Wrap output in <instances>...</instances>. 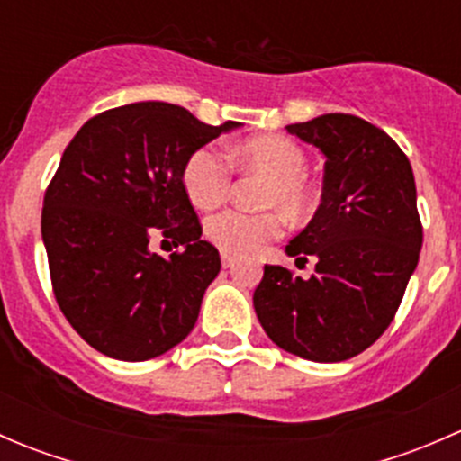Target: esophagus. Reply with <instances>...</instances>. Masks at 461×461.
Masks as SVG:
<instances>
[{
    "label": "esophagus",
    "instance_id": "1",
    "mask_svg": "<svg viewBox=\"0 0 461 461\" xmlns=\"http://www.w3.org/2000/svg\"><path fill=\"white\" fill-rule=\"evenodd\" d=\"M222 267H227V269H230V267H234V263H236V258L234 257H231V254H222Z\"/></svg>",
    "mask_w": 461,
    "mask_h": 461
}]
</instances>
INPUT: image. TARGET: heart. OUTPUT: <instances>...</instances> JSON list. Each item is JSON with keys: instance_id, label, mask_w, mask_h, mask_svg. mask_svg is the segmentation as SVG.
Returning <instances> with one entry per match:
<instances>
[{"instance_id": "b5f03b06", "label": "heart", "mask_w": 461, "mask_h": 461, "mask_svg": "<svg viewBox=\"0 0 461 461\" xmlns=\"http://www.w3.org/2000/svg\"><path fill=\"white\" fill-rule=\"evenodd\" d=\"M236 160L272 180L265 194V204L281 207V212L290 218L308 216L312 209V196L305 185L308 162L294 142L278 136L254 138L236 149ZM183 185L189 201L196 207H216L230 194V162L218 149H196L185 162ZM281 231V218L272 212L245 213L239 209H225L204 222L207 239L222 254L231 257H249L265 243L278 239Z\"/></svg>"}]
</instances>
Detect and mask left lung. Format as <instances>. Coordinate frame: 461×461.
Masks as SVG:
<instances>
[{
  "mask_svg": "<svg viewBox=\"0 0 461 461\" xmlns=\"http://www.w3.org/2000/svg\"><path fill=\"white\" fill-rule=\"evenodd\" d=\"M325 156L323 194L312 221L285 245L317 258L310 278L265 265L254 310L285 352L337 364L370 348L397 312L421 249L412 167L385 131L350 113L287 124Z\"/></svg>",
  "mask_w": 461,
  "mask_h": 461,
  "instance_id": "left-lung-1",
  "label": "left lung"
}]
</instances>
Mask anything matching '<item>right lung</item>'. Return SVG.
I'll return each mask as SVG.
<instances>
[{
    "label": "right lung",
    "instance_id": "obj_1",
    "mask_svg": "<svg viewBox=\"0 0 461 461\" xmlns=\"http://www.w3.org/2000/svg\"><path fill=\"white\" fill-rule=\"evenodd\" d=\"M240 122L204 124L169 102H133L76 133L50 180L41 239L59 310L102 355L147 361L196 325L221 257L183 185L187 158ZM162 230L183 253L148 249Z\"/></svg>",
    "mask_w": 461,
    "mask_h": 461
}]
</instances>
